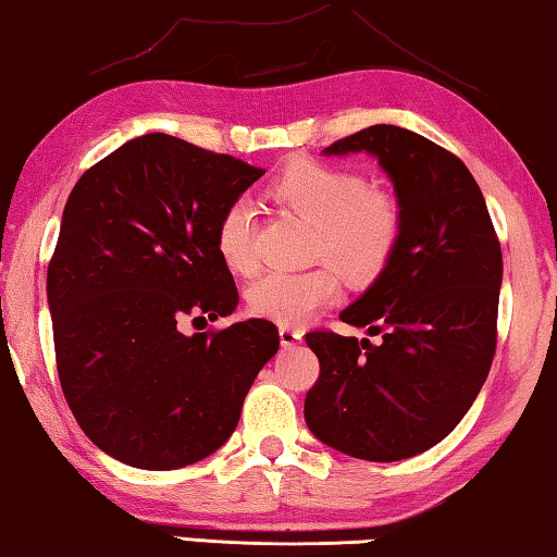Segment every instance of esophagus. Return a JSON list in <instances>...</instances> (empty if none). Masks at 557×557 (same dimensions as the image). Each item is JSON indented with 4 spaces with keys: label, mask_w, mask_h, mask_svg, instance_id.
<instances>
[{
    "label": "esophagus",
    "mask_w": 557,
    "mask_h": 557,
    "mask_svg": "<svg viewBox=\"0 0 557 557\" xmlns=\"http://www.w3.org/2000/svg\"><path fill=\"white\" fill-rule=\"evenodd\" d=\"M280 342L282 347H295L297 342H302V330L293 324H280Z\"/></svg>",
    "instance_id": "esophagus-1"
}]
</instances>
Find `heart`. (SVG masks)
Returning a JSON list of instances; mask_svg holds the SVG:
<instances>
[{"instance_id":"b5f03b06","label":"heart","mask_w":557,"mask_h":557,"mask_svg":"<svg viewBox=\"0 0 557 557\" xmlns=\"http://www.w3.org/2000/svg\"><path fill=\"white\" fill-rule=\"evenodd\" d=\"M270 200L314 227L312 255L337 263L357 285L374 282L389 268L404 237L401 200L389 190L369 188L355 168L297 158L268 185ZM220 260L233 272L250 275L255 255V210L233 200L215 225ZM339 272L330 262L302 272H268L247 289L252 314L280 324H299L324 310L339 295Z\"/></svg>"}]
</instances>
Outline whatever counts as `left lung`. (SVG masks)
<instances>
[{"label": "left lung", "instance_id": "8db88e82", "mask_svg": "<svg viewBox=\"0 0 557 557\" xmlns=\"http://www.w3.org/2000/svg\"><path fill=\"white\" fill-rule=\"evenodd\" d=\"M359 151L394 181L404 237L389 268L339 314L382 339L305 334L320 359L305 421L326 446L389 463L444 441L479 396L496 355L503 255L461 158L386 123L324 148Z\"/></svg>", "mask_w": 557, "mask_h": 557}]
</instances>
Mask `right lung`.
Wrapping results in <instances>:
<instances>
[{
	"label": "right lung",
	"instance_id": "right-lung-1",
	"mask_svg": "<svg viewBox=\"0 0 557 557\" xmlns=\"http://www.w3.org/2000/svg\"><path fill=\"white\" fill-rule=\"evenodd\" d=\"M264 171L168 134L128 140L78 178L47 270L61 392L121 463L183 469L225 444L277 326L183 334L237 307L215 225Z\"/></svg>",
	"mask_w": 557,
	"mask_h": 557
}]
</instances>
